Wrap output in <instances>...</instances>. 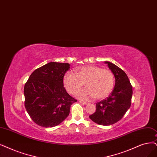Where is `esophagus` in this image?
<instances>
[{"label": "esophagus", "instance_id": "esophagus-1", "mask_svg": "<svg viewBox=\"0 0 157 157\" xmlns=\"http://www.w3.org/2000/svg\"><path fill=\"white\" fill-rule=\"evenodd\" d=\"M81 103H82V104H83V105H87V104H88V103L87 102H85V101H79Z\"/></svg>", "mask_w": 157, "mask_h": 157}]
</instances>
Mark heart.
I'll list each match as a JSON object with an SVG mask.
<instances>
[{"instance_id":"obj_1","label":"heart","mask_w":157,"mask_h":157,"mask_svg":"<svg viewBox=\"0 0 157 157\" xmlns=\"http://www.w3.org/2000/svg\"><path fill=\"white\" fill-rule=\"evenodd\" d=\"M84 83L86 87L79 91L76 96L85 100L93 98L100 100L111 92L114 85V76L109 69L97 66H85L78 68L75 74L66 72L63 77L64 85L71 94L76 93Z\"/></svg>"}]
</instances>
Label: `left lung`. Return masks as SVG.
Here are the masks:
<instances>
[{"label":"left lung","instance_id":"left-lung-1","mask_svg":"<svg viewBox=\"0 0 157 157\" xmlns=\"http://www.w3.org/2000/svg\"><path fill=\"white\" fill-rule=\"evenodd\" d=\"M105 63L114 75V88L109 97L96 104V112L89 118L99 125H110L122 118L130 108L132 87L123 70L111 62L105 61Z\"/></svg>","mask_w":157,"mask_h":157}]
</instances>
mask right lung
<instances>
[{"label": "right lung", "mask_w": 157, "mask_h": 157, "mask_svg": "<svg viewBox=\"0 0 157 157\" xmlns=\"http://www.w3.org/2000/svg\"><path fill=\"white\" fill-rule=\"evenodd\" d=\"M70 64L50 62L32 72L24 88L25 105L32 120L44 127L60 124L77 100L63 86Z\"/></svg>", "instance_id": "add662e5"}]
</instances>
